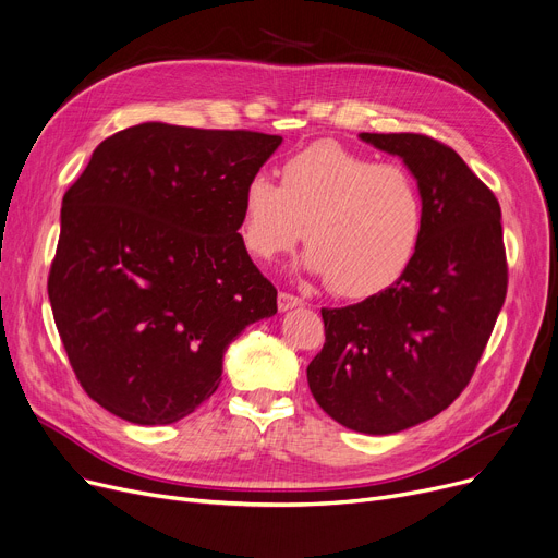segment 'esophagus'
<instances>
[{
  "instance_id": "esophagus-1",
  "label": "esophagus",
  "mask_w": 558,
  "mask_h": 558,
  "mask_svg": "<svg viewBox=\"0 0 558 558\" xmlns=\"http://www.w3.org/2000/svg\"><path fill=\"white\" fill-rule=\"evenodd\" d=\"M303 301L294 294H287V291H280L278 294V310L280 312H287V310H294V307H301Z\"/></svg>"
}]
</instances>
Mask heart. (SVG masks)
Listing matches in <instances>:
<instances>
[{
	"mask_svg": "<svg viewBox=\"0 0 558 558\" xmlns=\"http://www.w3.org/2000/svg\"><path fill=\"white\" fill-rule=\"evenodd\" d=\"M303 267L339 296L364 299L393 284L418 253L425 201L412 171L375 162L337 142L291 156L280 185L253 173L242 190L240 238L271 262L303 238Z\"/></svg>",
	"mask_w": 558,
	"mask_h": 558,
	"instance_id": "heart-1",
	"label": "heart"
}]
</instances>
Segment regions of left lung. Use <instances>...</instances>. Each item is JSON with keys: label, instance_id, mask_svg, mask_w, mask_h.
<instances>
[{"label": "left lung", "instance_id": "1", "mask_svg": "<svg viewBox=\"0 0 558 558\" xmlns=\"http://www.w3.org/2000/svg\"><path fill=\"white\" fill-rule=\"evenodd\" d=\"M398 156L425 201L416 257L385 291L320 310L326 343L307 385L339 425L385 436L441 414L471 383L507 296L502 213L450 146L418 133H360Z\"/></svg>", "mask_w": 558, "mask_h": 558}]
</instances>
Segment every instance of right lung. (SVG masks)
Segmentation results:
<instances>
[{"label": "right lung", "instance_id": "obj_1", "mask_svg": "<svg viewBox=\"0 0 558 558\" xmlns=\"http://www.w3.org/2000/svg\"><path fill=\"white\" fill-rule=\"evenodd\" d=\"M280 135L144 122L106 137L65 192L47 280L81 387L135 425L208 400L223 353L278 312L240 238L242 190Z\"/></svg>", "mask_w": 558, "mask_h": 558}]
</instances>
